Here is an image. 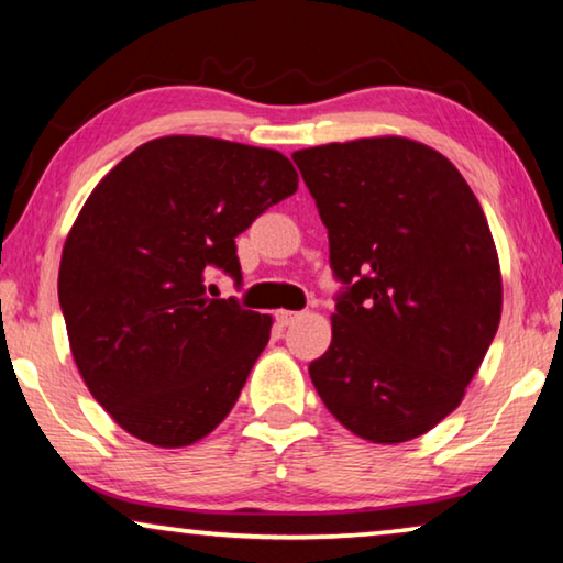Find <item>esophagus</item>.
I'll list each match as a JSON object with an SVG mask.
<instances>
[{
	"instance_id": "34e87169",
	"label": "esophagus",
	"mask_w": 563,
	"mask_h": 563,
	"mask_svg": "<svg viewBox=\"0 0 563 563\" xmlns=\"http://www.w3.org/2000/svg\"><path fill=\"white\" fill-rule=\"evenodd\" d=\"M299 318H302V312H291V310H279V312H276V322H279L282 328L291 325V322H297Z\"/></svg>"
}]
</instances>
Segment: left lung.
<instances>
[{"instance_id":"8db88e82","label":"left lung","mask_w":563,"mask_h":563,"mask_svg":"<svg viewBox=\"0 0 563 563\" xmlns=\"http://www.w3.org/2000/svg\"><path fill=\"white\" fill-rule=\"evenodd\" d=\"M328 228L338 297L310 364L333 418L372 443L433 430L466 395L503 314L479 199L443 153L399 135L297 151Z\"/></svg>"}]
</instances>
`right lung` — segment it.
Segmentation results:
<instances>
[{"label": "right lung", "mask_w": 563, "mask_h": 563, "mask_svg": "<svg viewBox=\"0 0 563 563\" xmlns=\"http://www.w3.org/2000/svg\"><path fill=\"white\" fill-rule=\"evenodd\" d=\"M297 181L279 151L166 135L122 158L84 202L58 299L84 384L130 435L181 449L233 410L272 318L207 297V268L241 282L235 238Z\"/></svg>", "instance_id": "1"}]
</instances>
